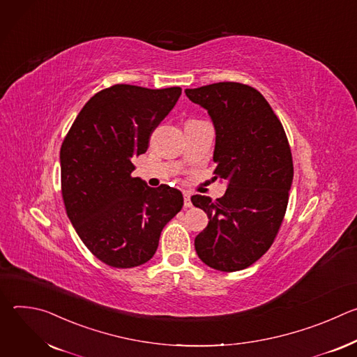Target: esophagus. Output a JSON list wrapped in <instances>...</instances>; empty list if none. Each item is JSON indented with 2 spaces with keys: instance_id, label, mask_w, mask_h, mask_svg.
I'll use <instances>...</instances> for the list:
<instances>
[{
  "instance_id": "1",
  "label": "esophagus",
  "mask_w": 357,
  "mask_h": 357,
  "mask_svg": "<svg viewBox=\"0 0 357 357\" xmlns=\"http://www.w3.org/2000/svg\"><path fill=\"white\" fill-rule=\"evenodd\" d=\"M183 206H185V208H190V206H192L190 193H189V192H183Z\"/></svg>"
}]
</instances>
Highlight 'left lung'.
Returning <instances> with one entry per match:
<instances>
[{
    "label": "left lung",
    "instance_id": "left-lung-1",
    "mask_svg": "<svg viewBox=\"0 0 357 357\" xmlns=\"http://www.w3.org/2000/svg\"><path fill=\"white\" fill-rule=\"evenodd\" d=\"M185 93L212 117L213 178L227 181L226 193L216 200L190 199L209 218L195 248L206 266L240 271L271 247L284 220L294 176L289 142L268 101L251 86L220 82Z\"/></svg>",
    "mask_w": 357,
    "mask_h": 357
}]
</instances>
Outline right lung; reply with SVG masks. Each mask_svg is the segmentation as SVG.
I'll return each instance as SVG.
<instances>
[{"mask_svg": "<svg viewBox=\"0 0 357 357\" xmlns=\"http://www.w3.org/2000/svg\"><path fill=\"white\" fill-rule=\"evenodd\" d=\"M181 87L114 84L96 93L77 114L61 146L66 213L94 257L132 268L154 256L164 226L182 209L183 196L167 185L149 188L132 178V158L174 109Z\"/></svg>", "mask_w": 357, "mask_h": 357, "instance_id": "right-lung-1", "label": "right lung"}]
</instances>
